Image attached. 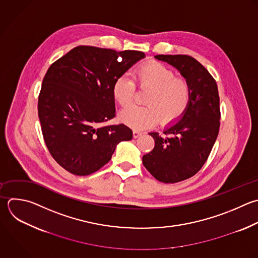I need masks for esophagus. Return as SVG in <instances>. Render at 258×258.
I'll return each instance as SVG.
<instances>
[{
    "label": "esophagus",
    "instance_id": "34e87169",
    "mask_svg": "<svg viewBox=\"0 0 258 258\" xmlns=\"http://www.w3.org/2000/svg\"><path fill=\"white\" fill-rule=\"evenodd\" d=\"M142 135V132H140V131H138V130H134L133 131V136H134V138H138L139 136H141Z\"/></svg>",
    "mask_w": 258,
    "mask_h": 258
}]
</instances>
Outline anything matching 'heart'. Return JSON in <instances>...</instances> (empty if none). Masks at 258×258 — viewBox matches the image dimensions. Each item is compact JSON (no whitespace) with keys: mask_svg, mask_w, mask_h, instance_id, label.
Returning a JSON list of instances; mask_svg holds the SVG:
<instances>
[{"mask_svg":"<svg viewBox=\"0 0 258 258\" xmlns=\"http://www.w3.org/2000/svg\"><path fill=\"white\" fill-rule=\"evenodd\" d=\"M141 90H148L144 107H130L122 111L121 120L134 129H145L158 119L162 125L177 121L186 112L190 99L189 84L176 78L172 70L161 62L151 61L141 66L129 77L119 78L114 85L115 100L122 107L130 106L135 97L136 85Z\"/></svg>","mask_w":258,"mask_h":258,"instance_id":"1","label":"heart"}]
</instances>
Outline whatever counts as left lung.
Returning <instances> with one entry per match:
<instances>
[{"instance_id": "obj_1", "label": "left lung", "mask_w": 258, "mask_h": 258, "mask_svg": "<svg viewBox=\"0 0 258 258\" xmlns=\"http://www.w3.org/2000/svg\"><path fill=\"white\" fill-rule=\"evenodd\" d=\"M179 71L191 89L182 118L163 131L150 132L154 148L143 155L145 168L159 181L174 183L195 175L207 161L220 128V98L216 81L194 57L155 55Z\"/></svg>"}]
</instances>
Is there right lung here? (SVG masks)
Returning <instances> with one entry per match:
<instances>
[{
  "label": "right lung",
  "instance_id": "add662e5",
  "mask_svg": "<svg viewBox=\"0 0 258 258\" xmlns=\"http://www.w3.org/2000/svg\"><path fill=\"white\" fill-rule=\"evenodd\" d=\"M137 50L81 45L48 69L38 97L44 142L54 160L76 175L107 164L121 141L132 139L124 124L102 126L116 116L113 88L135 62Z\"/></svg>",
  "mask_w": 258,
  "mask_h": 258
}]
</instances>
